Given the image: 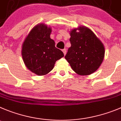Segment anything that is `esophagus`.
<instances>
[{
  "instance_id": "obj_1",
  "label": "esophagus",
  "mask_w": 121,
  "mask_h": 121,
  "mask_svg": "<svg viewBox=\"0 0 121 121\" xmlns=\"http://www.w3.org/2000/svg\"><path fill=\"white\" fill-rule=\"evenodd\" d=\"M63 53H64V55H66V52H67V51H66V49H63Z\"/></svg>"
}]
</instances>
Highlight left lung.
Here are the masks:
<instances>
[{
    "label": "left lung",
    "mask_w": 121,
    "mask_h": 121,
    "mask_svg": "<svg viewBox=\"0 0 121 121\" xmlns=\"http://www.w3.org/2000/svg\"><path fill=\"white\" fill-rule=\"evenodd\" d=\"M78 29L79 32H77L76 29L71 31V47L65 58L77 74L88 75L95 72L102 63L104 48L88 28L82 26Z\"/></svg>",
    "instance_id": "1"
}]
</instances>
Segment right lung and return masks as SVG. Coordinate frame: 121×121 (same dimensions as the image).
Listing matches in <instances>:
<instances>
[{"instance_id":"add662e5","label":"right lung","mask_w":121,"mask_h":121,"mask_svg":"<svg viewBox=\"0 0 121 121\" xmlns=\"http://www.w3.org/2000/svg\"><path fill=\"white\" fill-rule=\"evenodd\" d=\"M51 29L40 24L35 26L22 45V57L26 67L37 75H44L53 69L55 62L64 57L50 38Z\"/></svg>"}]
</instances>
